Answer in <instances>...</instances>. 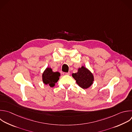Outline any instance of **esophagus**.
I'll use <instances>...</instances> for the list:
<instances>
[{
	"instance_id": "34e87169",
	"label": "esophagus",
	"mask_w": 132,
	"mask_h": 132,
	"mask_svg": "<svg viewBox=\"0 0 132 132\" xmlns=\"http://www.w3.org/2000/svg\"><path fill=\"white\" fill-rule=\"evenodd\" d=\"M62 74L63 75H70V72H68V73H62Z\"/></svg>"
}]
</instances>
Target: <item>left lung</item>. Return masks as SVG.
Here are the masks:
<instances>
[{
    "mask_svg": "<svg viewBox=\"0 0 132 132\" xmlns=\"http://www.w3.org/2000/svg\"><path fill=\"white\" fill-rule=\"evenodd\" d=\"M72 76L76 81L77 85L84 89L89 88L93 84L94 80L93 74L84 66L79 68L77 72L73 73Z\"/></svg>",
    "mask_w": 132,
    "mask_h": 132,
    "instance_id": "obj_1",
    "label": "left lung"
}]
</instances>
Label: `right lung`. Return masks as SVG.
<instances>
[{"label": "right lung", "instance_id": "1", "mask_svg": "<svg viewBox=\"0 0 132 132\" xmlns=\"http://www.w3.org/2000/svg\"><path fill=\"white\" fill-rule=\"evenodd\" d=\"M60 76L59 72H54L52 68H46L42 73L43 82L45 85H49L51 87H53L59 80Z\"/></svg>", "mask_w": 132, "mask_h": 132}]
</instances>
